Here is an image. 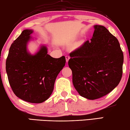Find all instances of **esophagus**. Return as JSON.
Returning a JSON list of instances; mask_svg holds the SVG:
<instances>
[{
  "mask_svg": "<svg viewBox=\"0 0 130 130\" xmlns=\"http://www.w3.org/2000/svg\"><path fill=\"white\" fill-rule=\"evenodd\" d=\"M69 59H70V56H66V60L67 63L69 61Z\"/></svg>",
  "mask_w": 130,
  "mask_h": 130,
  "instance_id": "esophagus-1",
  "label": "esophagus"
}]
</instances>
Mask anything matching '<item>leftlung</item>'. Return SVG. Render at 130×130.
<instances>
[{
    "label": "left lung",
    "mask_w": 130,
    "mask_h": 130,
    "mask_svg": "<svg viewBox=\"0 0 130 130\" xmlns=\"http://www.w3.org/2000/svg\"><path fill=\"white\" fill-rule=\"evenodd\" d=\"M90 41L70 54L73 84L81 96L88 100L110 93L121 80L123 53L118 40L104 26L94 25Z\"/></svg>",
    "instance_id": "left-lung-1"
}]
</instances>
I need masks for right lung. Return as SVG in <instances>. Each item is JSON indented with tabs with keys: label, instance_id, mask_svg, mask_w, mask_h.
Instances as JSON below:
<instances>
[{
	"label": "right lung",
	"instance_id": "1",
	"mask_svg": "<svg viewBox=\"0 0 130 130\" xmlns=\"http://www.w3.org/2000/svg\"><path fill=\"white\" fill-rule=\"evenodd\" d=\"M31 29H26L11 45L6 62L9 82L15 95L31 103H42L52 94L57 75L65 66L64 56L56 59L41 45L31 54L27 50L33 40Z\"/></svg>",
	"mask_w": 130,
	"mask_h": 130
}]
</instances>
